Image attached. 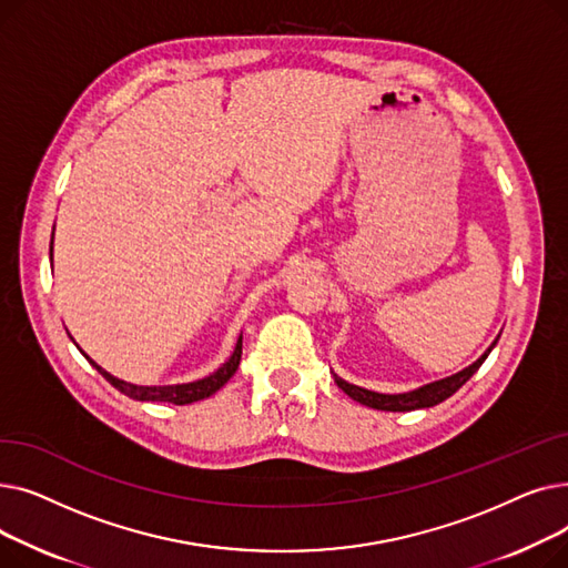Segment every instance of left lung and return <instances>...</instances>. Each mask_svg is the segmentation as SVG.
Returning a JSON list of instances; mask_svg holds the SVG:
<instances>
[{"label": "left lung", "instance_id": "1", "mask_svg": "<svg viewBox=\"0 0 568 568\" xmlns=\"http://www.w3.org/2000/svg\"><path fill=\"white\" fill-rule=\"evenodd\" d=\"M497 345V341L476 359L471 366L463 368L460 373L452 375V377H444V379H437V382H430V384H424L419 386V389L414 392H407V394H377V392H368L364 389V386H356V384H349L345 379H341L338 375H334L338 389H343L352 400L362 403L366 407H373V409H384V412H409V409H422V407H433L442 400H446L449 396H454L460 386L479 371V366L488 359L490 349Z\"/></svg>", "mask_w": 568, "mask_h": 568}]
</instances>
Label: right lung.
<instances>
[{"instance_id": "obj_1", "label": "right lung", "mask_w": 568, "mask_h": 568, "mask_svg": "<svg viewBox=\"0 0 568 568\" xmlns=\"http://www.w3.org/2000/svg\"><path fill=\"white\" fill-rule=\"evenodd\" d=\"M50 260H52V242H50ZM82 352V349H80ZM84 354V352H82ZM87 356V354H84ZM87 362L92 364L116 392H122L124 396L133 398V400H149V403H172V405H189V403H195V400H204L212 394H216L221 386L236 373L239 368V362H242V336H239L236 345H234V352L230 359L219 368L214 371L212 375H206L202 379H195V382H189V384H168V386H140V384H131V382H124L119 379L114 375H110L108 371H103L97 362H92L87 356Z\"/></svg>"}]
</instances>
